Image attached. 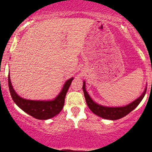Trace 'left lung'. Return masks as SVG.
<instances>
[{
	"mask_svg": "<svg viewBox=\"0 0 152 152\" xmlns=\"http://www.w3.org/2000/svg\"><path fill=\"white\" fill-rule=\"evenodd\" d=\"M82 88L83 91H84V94L85 99H86V104L87 105H88V107H89V109H91V111H92L93 113H95V115L99 116V117L104 118V119L112 120L120 119V118L124 117V116L129 113L131 111H132L140 103V102L142 101V99H143V97H144L147 91L146 88L145 89L142 94L140 95V97H139L138 99H136V100L129 104L125 106V107H107L97 104L94 102L92 100V99H91L90 96L88 95V93L86 92V88H85L84 82V84H83Z\"/></svg>",
	"mask_w": 152,
	"mask_h": 152,
	"instance_id": "left-lung-1",
	"label": "left lung"
}]
</instances>
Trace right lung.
Masks as SVG:
<instances>
[{"label": "right lung", "mask_w": 152, "mask_h": 152, "mask_svg": "<svg viewBox=\"0 0 152 152\" xmlns=\"http://www.w3.org/2000/svg\"><path fill=\"white\" fill-rule=\"evenodd\" d=\"M72 80L73 78L72 77L66 81L59 95L52 101L28 100L18 96L12 86L10 75L8 76V84L11 96L18 107L33 118L39 120H48L57 115L63 109L66 93Z\"/></svg>", "instance_id": "add662e5"}]
</instances>
